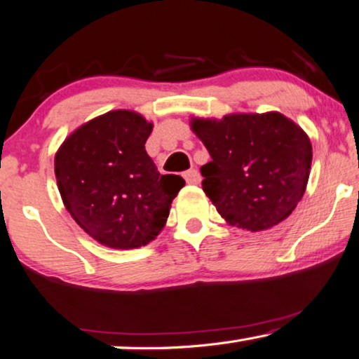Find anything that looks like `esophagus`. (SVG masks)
Listing matches in <instances>:
<instances>
[{
	"label": "esophagus",
	"instance_id": "1",
	"mask_svg": "<svg viewBox=\"0 0 359 359\" xmlns=\"http://www.w3.org/2000/svg\"><path fill=\"white\" fill-rule=\"evenodd\" d=\"M183 176H184L186 183H188V184H199L201 183V175L196 168H191L188 171H184Z\"/></svg>",
	"mask_w": 359,
	"mask_h": 359
}]
</instances>
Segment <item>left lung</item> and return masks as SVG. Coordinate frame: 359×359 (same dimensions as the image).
I'll return each instance as SVG.
<instances>
[{"label":"left lung","mask_w":359,"mask_h":359,"mask_svg":"<svg viewBox=\"0 0 359 359\" xmlns=\"http://www.w3.org/2000/svg\"><path fill=\"white\" fill-rule=\"evenodd\" d=\"M212 160L201 167L202 189L230 225L267 230L285 220L304 194L313 147L280 113L192 119Z\"/></svg>","instance_id":"obj_1"}]
</instances>
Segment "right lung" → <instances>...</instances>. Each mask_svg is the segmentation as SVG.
<instances>
[{
	"mask_svg": "<svg viewBox=\"0 0 359 359\" xmlns=\"http://www.w3.org/2000/svg\"><path fill=\"white\" fill-rule=\"evenodd\" d=\"M152 124L134 111H108L82 124L61 145L55 175L67 212L108 248L145 246L162 231L184 186L160 175L145 152Z\"/></svg>",
	"mask_w": 359,
	"mask_h": 359,
	"instance_id": "obj_1",
	"label": "right lung"
}]
</instances>
